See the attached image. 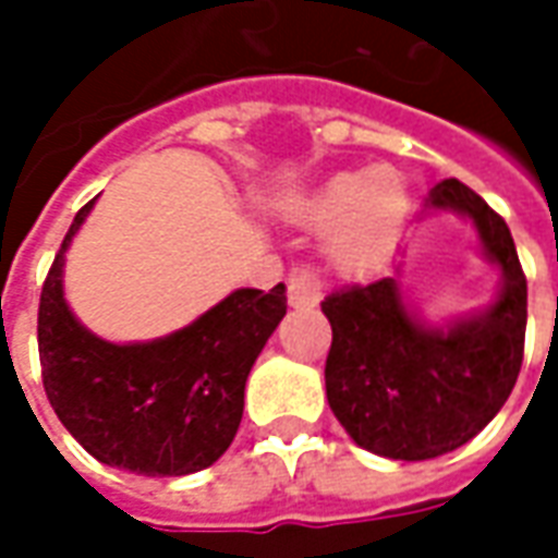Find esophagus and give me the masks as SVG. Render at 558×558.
Listing matches in <instances>:
<instances>
[{"label": "esophagus", "instance_id": "1", "mask_svg": "<svg viewBox=\"0 0 558 558\" xmlns=\"http://www.w3.org/2000/svg\"><path fill=\"white\" fill-rule=\"evenodd\" d=\"M290 304L292 307H314L323 299V280L314 271V266H295L290 271Z\"/></svg>", "mask_w": 558, "mask_h": 558}]
</instances>
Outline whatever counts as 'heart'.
I'll return each instance as SVG.
<instances>
[{
    "label": "heart",
    "mask_w": 558,
    "mask_h": 558,
    "mask_svg": "<svg viewBox=\"0 0 558 558\" xmlns=\"http://www.w3.org/2000/svg\"><path fill=\"white\" fill-rule=\"evenodd\" d=\"M410 211V187L395 167L340 172L307 203L304 218L328 232V256L343 271L374 266L398 239Z\"/></svg>",
    "instance_id": "obj_1"
}]
</instances>
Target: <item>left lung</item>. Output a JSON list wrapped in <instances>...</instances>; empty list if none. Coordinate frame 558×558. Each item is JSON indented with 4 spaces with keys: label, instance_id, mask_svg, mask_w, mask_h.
Returning <instances> with one entry per match:
<instances>
[{
    "label": "left lung",
    "instance_id": "8db88e82",
    "mask_svg": "<svg viewBox=\"0 0 558 558\" xmlns=\"http://www.w3.org/2000/svg\"><path fill=\"white\" fill-rule=\"evenodd\" d=\"M427 203L472 218L502 266V292L487 314L448 331L421 328L398 278L350 283L323 302L328 407L355 442L391 460H430L469 442L502 410L523 364L526 275L508 223L457 179H442Z\"/></svg>",
    "mask_w": 558,
    "mask_h": 558
}]
</instances>
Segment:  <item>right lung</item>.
<instances>
[{"instance_id": "obj_1", "label": "right lung", "mask_w": 558, "mask_h": 558, "mask_svg": "<svg viewBox=\"0 0 558 558\" xmlns=\"http://www.w3.org/2000/svg\"><path fill=\"white\" fill-rule=\"evenodd\" d=\"M80 208L47 271L38 355L47 400L95 460L137 475H191L211 466L239 430L244 383L287 314V287L235 290L194 326L151 343L95 338L62 299L65 251Z\"/></svg>"}]
</instances>
